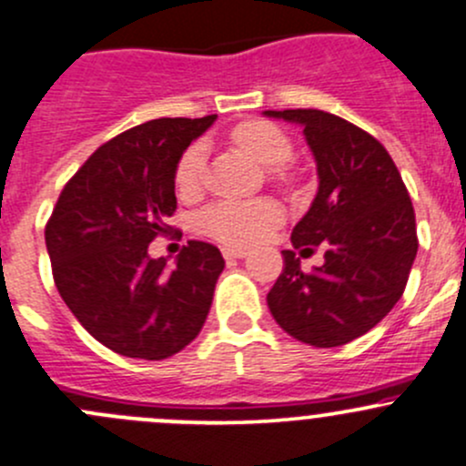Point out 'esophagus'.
<instances>
[{
  "label": "esophagus",
  "instance_id": "esophagus-1",
  "mask_svg": "<svg viewBox=\"0 0 466 466\" xmlns=\"http://www.w3.org/2000/svg\"><path fill=\"white\" fill-rule=\"evenodd\" d=\"M248 252L243 248H223V257L225 259H243Z\"/></svg>",
  "mask_w": 466,
  "mask_h": 466
}]
</instances>
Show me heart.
I'll return each mask as SVG.
<instances>
[{"label":"heart","instance_id":"heart-1","mask_svg":"<svg viewBox=\"0 0 466 466\" xmlns=\"http://www.w3.org/2000/svg\"><path fill=\"white\" fill-rule=\"evenodd\" d=\"M234 144L246 150L250 157L270 167L275 176L293 157V142L281 128L270 121H243L232 130ZM205 173V144L194 142L180 155L173 173L176 191L180 198H194L203 187ZM281 220V209L270 200H252V203H237V200H220L205 207L198 214L200 232L228 246H250L261 241L272 228Z\"/></svg>","mask_w":466,"mask_h":466}]
</instances>
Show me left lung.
<instances>
[{"label": "left lung", "instance_id": "left-lung-1", "mask_svg": "<svg viewBox=\"0 0 466 466\" xmlns=\"http://www.w3.org/2000/svg\"><path fill=\"white\" fill-rule=\"evenodd\" d=\"M263 115L304 128L318 164L316 200L293 228L295 250L324 248V263L302 272L293 250L268 293V309L289 336L338 347L392 311L417 257L410 196L379 139L331 112L298 107Z\"/></svg>", "mask_w": 466, "mask_h": 466}]
</instances>
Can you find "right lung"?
Returning a JSON list of instances; mask_svg holds the SVG:
<instances>
[{
    "label": "right lung",
    "instance_id": "1",
    "mask_svg": "<svg viewBox=\"0 0 466 466\" xmlns=\"http://www.w3.org/2000/svg\"><path fill=\"white\" fill-rule=\"evenodd\" d=\"M153 119L98 146L60 191L45 241L60 298L107 350L162 360L200 333L225 261L205 241H187L176 266L150 259L148 243L171 234L176 164L214 124Z\"/></svg>",
    "mask_w": 466,
    "mask_h": 466
}]
</instances>
